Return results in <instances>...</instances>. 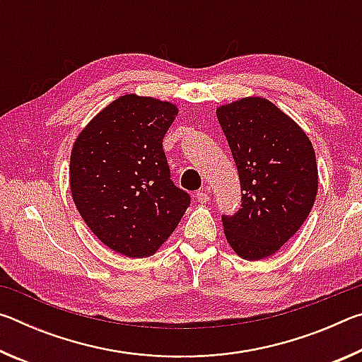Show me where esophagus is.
Returning a JSON list of instances; mask_svg holds the SVG:
<instances>
[{
  "mask_svg": "<svg viewBox=\"0 0 362 362\" xmlns=\"http://www.w3.org/2000/svg\"><path fill=\"white\" fill-rule=\"evenodd\" d=\"M207 193H209V188H201V189H198V192L194 193V198L198 199V201H201V203H206L207 199Z\"/></svg>",
  "mask_w": 362,
  "mask_h": 362,
  "instance_id": "esophagus-1",
  "label": "esophagus"
}]
</instances>
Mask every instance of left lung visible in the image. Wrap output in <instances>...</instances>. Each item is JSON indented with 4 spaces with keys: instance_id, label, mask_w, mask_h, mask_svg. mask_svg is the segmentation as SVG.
Segmentation results:
<instances>
[{
    "instance_id": "left-lung-1",
    "label": "left lung",
    "mask_w": 362,
    "mask_h": 362,
    "mask_svg": "<svg viewBox=\"0 0 362 362\" xmlns=\"http://www.w3.org/2000/svg\"><path fill=\"white\" fill-rule=\"evenodd\" d=\"M217 118L241 183L240 209L222 214L225 236L243 259H265L311 212L317 192L315 150L289 116L260 97L218 108Z\"/></svg>"
}]
</instances>
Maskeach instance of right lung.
<instances>
[{"label":"right lung","instance_id":"add662e5","mask_svg":"<svg viewBox=\"0 0 362 362\" xmlns=\"http://www.w3.org/2000/svg\"><path fill=\"white\" fill-rule=\"evenodd\" d=\"M175 107L122 95L79 134L70 158L73 201L99 240L127 257L155 252L192 196L170 179L163 139Z\"/></svg>","mask_w":362,"mask_h":362}]
</instances>
